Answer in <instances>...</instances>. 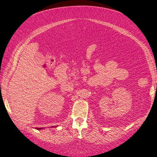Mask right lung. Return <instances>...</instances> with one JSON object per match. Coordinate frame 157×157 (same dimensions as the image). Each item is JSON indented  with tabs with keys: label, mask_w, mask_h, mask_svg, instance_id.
Here are the masks:
<instances>
[{
	"label": "right lung",
	"mask_w": 157,
	"mask_h": 157,
	"mask_svg": "<svg viewBox=\"0 0 157 157\" xmlns=\"http://www.w3.org/2000/svg\"><path fill=\"white\" fill-rule=\"evenodd\" d=\"M36 129H37V130H39V129H42L41 128H36Z\"/></svg>",
	"instance_id": "add662e5"
}]
</instances>
